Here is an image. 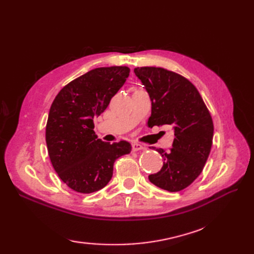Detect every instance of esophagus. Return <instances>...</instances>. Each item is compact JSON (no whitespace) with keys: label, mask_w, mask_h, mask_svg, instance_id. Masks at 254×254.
Here are the masks:
<instances>
[{"label":"esophagus","mask_w":254,"mask_h":254,"mask_svg":"<svg viewBox=\"0 0 254 254\" xmlns=\"http://www.w3.org/2000/svg\"><path fill=\"white\" fill-rule=\"evenodd\" d=\"M131 149H132V151H140V150L144 149V146L139 143H133Z\"/></svg>","instance_id":"obj_1"}]
</instances>
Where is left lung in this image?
Wrapping results in <instances>:
<instances>
[{"mask_svg":"<svg viewBox=\"0 0 254 254\" xmlns=\"http://www.w3.org/2000/svg\"><path fill=\"white\" fill-rule=\"evenodd\" d=\"M135 75L147 90L151 101V126L174 128L173 147L156 150L163 157V166L148 178L156 187L179 191L201 174L209 158L214 125L209 109L196 87L182 75L163 67L141 66Z\"/></svg>","mask_w":254,"mask_h":254,"instance_id":"obj_1","label":"left lung"}]
</instances>
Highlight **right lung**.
<instances>
[{
	"instance_id": "obj_1",
	"label": "right lung",
	"mask_w": 254,
	"mask_h": 254,
	"mask_svg": "<svg viewBox=\"0 0 254 254\" xmlns=\"http://www.w3.org/2000/svg\"><path fill=\"white\" fill-rule=\"evenodd\" d=\"M129 72L128 66L96 67L68 82L51 106L45 129L49 156L59 178L77 193L105 188L115 160L131 150L126 141L103 142L93 130L94 117L108 107Z\"/></svg>"
}]
</instances>
